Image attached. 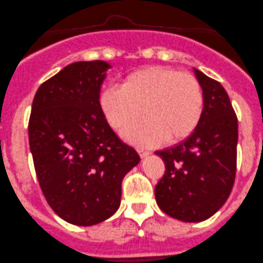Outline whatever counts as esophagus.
I'll return each instance as SVG.
<instances>
[{"label": "esophagus", "instance_id": "34e87169", "mask_svg": "<svg viewBox=\"0 0 263 263\" xmlns=\"http://www.w3.org/2000/svg\"><path fill=\"white\" fill-rule=\"evenodd\" d=\"M139 154H141L142 157H146V156H148L151 152H149L148 149H146V148H139Z\"/></svg>", "mask_w": 263, "mask_h": 263}]
</instances>
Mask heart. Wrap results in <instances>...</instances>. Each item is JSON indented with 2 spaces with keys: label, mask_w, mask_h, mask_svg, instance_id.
<instances>
[{
  "label": "heart",
  "mask_w": 263,
  "mask_h": 263,
  "mask_svg": "<svg viewBox=\"0 0 263 263\" xmlns=\"http://www.w3.org/2000/svg\"><path fill=\"white\" fill-rule=\"evenodd\" d=\"M104 119L119 133L141 144L177 143L196 129L204 94L196 77L167 67H147L122 77L120 89L108 86L99 97Z\"/></svg>",
  "instance_id": "obj_1"
}]
</instances>
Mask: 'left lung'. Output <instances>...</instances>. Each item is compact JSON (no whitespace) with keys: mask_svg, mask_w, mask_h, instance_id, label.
<instances>
[{"mask_svg":"<svg viewBox=\"0 0 263 263\" xmlns=\"http://www.w3.org/2000/svg\"><path fill=\"white\" fill-rule=\"evenodd\" d=\"M204 94L199 125L189 138L156 151L165 173L155 187L164 213L183 222L208 219L231 194L236 174L237 117L221 84L194 68Z\"/></svg>","mask_w":263,"mask_h":263,"instance_id":"obj_1","label":"left lung"}]
</instances>
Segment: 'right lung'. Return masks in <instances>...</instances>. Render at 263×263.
<instances>
[{"mask_svg": "<svg viewBox=\"0 0 263 263\" xmlns=\"http://www.w3.org/2000/svg\"><path fill=\"white\" fill-rule=\"evenodd\" d=\"M103 61L76 62L36 91L28 124L34 171L47 204L62 219L92 226L121 201V182L138 152L115 133L99 107Z\"/></svg>", "mask_w": 263, "mask_h": 263, "instance_id": "right-lung-1", "label": "right lung"}]
</instances>
